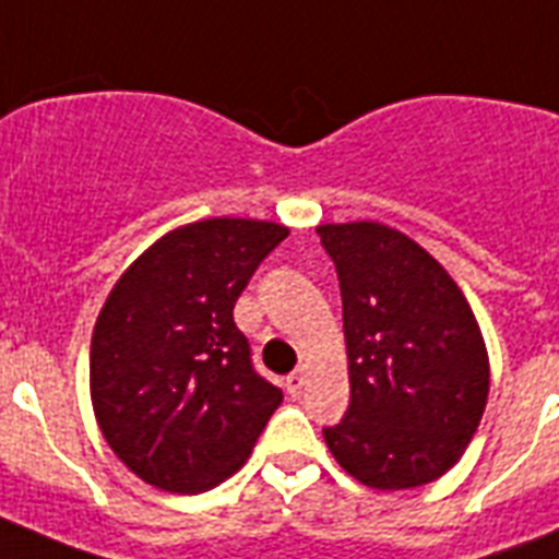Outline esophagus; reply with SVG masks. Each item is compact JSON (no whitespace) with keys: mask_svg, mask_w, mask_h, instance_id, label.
Masks as SVG:
<instances>
[{"mask_svg":"<svg viewBox=\"0 0 559 559\" xmlns=\"http://www.w3.org/2000/svg\"><path fill=\"white\" fill-rule=\"evenodd\" d=\"M305 368H298V371H293L287 377V382H284V385H287V391L289 394H293V397H298V394H301V389H305Z\"/></svg>","mask_w":559,"mask_h":559,"instance_id":"esophagus-1","label":"esophagus"}]
</instances>
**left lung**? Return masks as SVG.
Instances as JSON below:
<instances>
[{
    "label": "left lung",
    "mask_w": 559,
    "mask_h": 559,
    "mask_svg": "<svg viewBox=\"0 0 559 559\" xmlns=\"http://www.w3.org/2000/svg\"><path fill=\"white\" fill-rule=\"evenodd\" d=\"M342 289L350 403L324 441L373 490L441 478L481 424L490 362L450 272L397 228L359 219L316 228Z\"/></svg>",
    "instance_id": "left-lung-1"
}]
</instances>
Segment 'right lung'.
<instances>
[{
	"label": "right lung",
	"mask_w": 559,
	"mask_h": 559,
	"mask_svg": "<svg viewBox=\"0 0 559 559\" xmlns=\"http://www.w3.org/2000/svg\"><path fill=\"white\" fill-rule=\"evenodd\" d=\"M289 235L266 219L188 223L135 258L100 307L90 350L92 408L118 459L168 493L235 476L281 406L252 368L235 301Z\"/></svg>",
	"instance_id": "add662e5"
}]
</instances>
